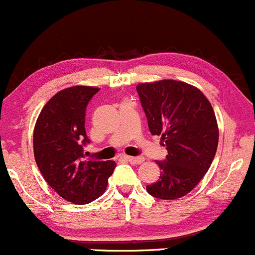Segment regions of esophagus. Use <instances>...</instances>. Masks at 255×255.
Segmentation results:
<instances>
[{"mask_svg": "<svg viewBox=\"0 0 255 255\" xmlns=\"http://www.w3.org/2000/svg\"><path fill=\"white\" fill-rule=\"evenodd\" d=\"M125 159L127 160V162H129L130 164H141L142 162H144V158L142 157H129V156H126Z\"/></svg>", "mask_w": 255, "mask_h": 255, "instance_id": "34e87169", "label": "esophagus"}]
</instances>
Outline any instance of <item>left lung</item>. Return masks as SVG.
I'll list each match as a JSON object with an SVG mask.
<instances>
[{
	"instance_id": "8db88e82",
	"label": "left lung",
	"mask_w": 255,
	"mask_h": 255,
	"mask_svg": "<svg viewBox=\"0 0 255 255\" xmlns=\"http://www.w3.org/2000/svg\"><path fill=\"white\" fill-rule=\"evenodd\" d=\"M140 103L152 135L164 140L168 154L157 182L146 191L152 197L174 200L200 182L215 158L218 125L209 99L197 87L176 80L137 84Z\"/></svg>"
}]
</instances>
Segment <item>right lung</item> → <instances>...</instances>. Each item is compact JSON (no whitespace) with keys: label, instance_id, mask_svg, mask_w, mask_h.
<instances>
[{"label":"right lung","instance_id":"obj_1","mask_svg":"<svg viewBox=\"0 0 255 255\" xmlns=\"http://www.w3.org/2000/svg\"><path fill=\"white\" fill-rule=\"evenodd\" d=\"M99 91L72 86L57 92L44 105L33 131L34 159L49 186L77 205L89 204L103 194L114 172V160H86L85 113Z\"/></svg>","mask_w":255,"mask_h":255}]
</instances>
